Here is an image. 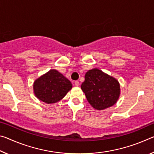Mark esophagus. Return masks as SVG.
Returning <instances> with one entry per match:
<instances>
[{"instance_id": "obj_1", "label": "esophagus", "mask_w": 154, "mask_h": 154, "mask_svg": "<svg viewBox=\"0 0 154 154\" xmlns=\"http://www.w3.org/2000/svg\"><path fill=\"white\" fill-rule=\"evenodd\" d=\"M75 86H79V82L78 81H75Z\"/></svg>"}]
</instances>
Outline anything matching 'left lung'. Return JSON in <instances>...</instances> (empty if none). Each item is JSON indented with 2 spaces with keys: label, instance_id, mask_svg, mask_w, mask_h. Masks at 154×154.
<instances>
[{
  "label": "left lung",
  "instance_id": "1",
  "mask_svg": "<svg viewBox=\"0 0 154 154\" xmlns=\"http://www.w3.org/2000/svg\"><path fill=\"white\" fill-rule=\"evenodd\" d=\"M81 88L88 103L97 110L113 106L121 95L118 80L97 68L88 70Z\"/></svg>",
  "mask_w": 154,
  "mask_h": 154
}]
</instances>
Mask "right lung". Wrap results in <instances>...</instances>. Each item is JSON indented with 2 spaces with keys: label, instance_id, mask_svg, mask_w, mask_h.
<instances>
[{
  "label": "right lung",
  "instance_id": "right-lung-1",
  "mask_svg": "<svg viewBox=\"0 0 154 154\" xmlns=\"http://www.w3.org/2000/svg\"><path fill=\"white\" fill-rule=\"evenodd\" d=\"M72 85L66 77L55 69H51L33 82V93L47 104L57 103L72 89Z\"/></svg>",
  "mask_w": 154,
  "mask_h": 154
}]
</instances>
